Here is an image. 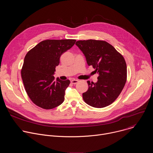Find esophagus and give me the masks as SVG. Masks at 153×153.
<instances>
[{"instance_id":"1","label":"esophagus","mask_w":153,"mask_h":153,"mask_svg":"<svg viewBox=\"0 0 153 153\" xmlns=\"http://www.w3.org/2000/svg\"><path fill=\"white\" fill-rule=\"evenodd\" d=\"M77 82H79V80L77 79H73L71 80V83L73 84H76Z\"/></svg>"}]
</instances>
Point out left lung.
<instances>
[{"label": "left lung", "instance_id": "1", "mask_svg": "<svg viewBox=\"0 0 153 153\" xmlns=\"http://www.w3.org/2000/svg\"><path fill=\"white\" fill-rule=\"evenodd\" d=\"M76 45L84 54L88 65L99 74L97 83L87 81L88 90L82 94L83 100L95 108L111 105L120 95L126 82L124 57L105 40H78Z\"/></svg>", "mask_w": 153, "mask_h": 153}]
</instances>
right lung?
I'll return each mask as SVG.
<instances>
[{
    "mask_svg": "<svg viewBox=\"0 0 153 153\" xmlns=\"http://www.w3.org/2000/svg\"><path fill=\"white\" fill-rule=\"evenodd\" d=\"M75 39H48L39 43L26 54L21 76L25 91L31 100L45 110L63 103L65 91L70 81L55 80L53 74L61 55L70 49Z\"/></svg>",
    "mask_w": 153,
    "mask_h": 153,
    "instance_id": "right-lung-1",
    "label": "right lung"
}]
</instances>
